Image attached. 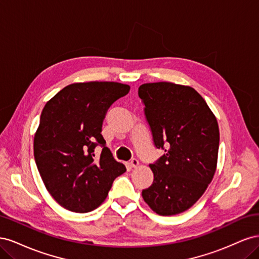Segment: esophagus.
I'll list each match as a JSON object with an SVG mask.
<instances>
[{
    "label": "esophagus",
    "mask_w": 259,
    "mask_h": 259,
    "mask_svg": "<svg viewBox=\"0 0 259 259\" xmlns=\"http://www.w3.org/2000/svg\"><path fill=\"white\" fill-rule=\"evenodd\" d=\"M130 165H131L132 167H137V166L139 165V162H138L137 159H132L131 162H130Z\"/></svg>",
    "instance_id": "esophagus-1"
}]
</instances>
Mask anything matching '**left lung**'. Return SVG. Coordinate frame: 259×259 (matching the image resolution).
I'll return each mask as SVG.
<instances>
[{
  "mask_svg": "<svg viewBox=\"0 0 259 259\" xmlns=\"http://www.w3.org/2000/svg\"><path fill=\"white\" fill-rule=\"evenodd\" d=\"M138 95L145 104L160 160L150 164L153 184L142 195L154 213L171 216L189 209L213 179L218 159L219 128L206 101L191 86L145 83Z\"/></svg>",
  "mask_w": 259,
  "mask_h": 259,
  "instance_id": "obj_1",
  "label": "left lung"
}]
</instances>
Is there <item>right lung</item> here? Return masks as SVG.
<instances>
[{"mask_svg":"<svg viewBox=\"0 0 259 259\" xmlns=\"http://www.w3.org/2000/svg\"><path fill=\"white\" fill-rule=\"evenodd\" d=\"M130 89L117 82L72 83L44 106L34 134V159L45 188L64 208L74 213L97 208L113 180L126 171L100 133L108 108ZM97 143L103 146L98 159L93 153Z\"/></svg>","mask_w":259,"mask_h":259,"instance_id":"1","label":"right lung"}]
</instances>
